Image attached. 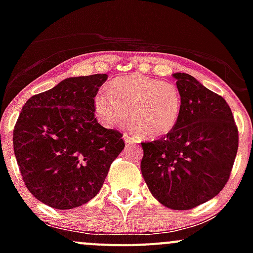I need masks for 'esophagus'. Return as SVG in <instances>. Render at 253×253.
I'll use <instances>...</instances> for the list:
<instances>
[{"label": "esophagus", "instance_id": "obj_1", "mask_svg": "<svg viewBox=\"0 0 253 253\" xmlns=\"http://www.w3.org/2000/svg\"><path fill=\"white\" fill-rule=\"evenodd\" d=\"M124 141L125 143H137V141L134 138H132L128 133L124 134Z\"/></svg>", "mask_w": 253, "mask_h": 253}]
</instances>
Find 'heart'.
I'll list each match as a JSON object with an SVG mask.
<instances>
[{
    "instance_id": "obj_1",
    "label": "heart",
    "mask_w": 253,
    "mask_h": 253,
    "mask_svg": "<svg viewBox=\"0 0 253 253\" xmlns=\"http://www.w3.org/2000/svg\"><path fill=\"white\" fill-rule=\"evenodd\" d=\"M96 116L108 126H120L128 117L141 136L155 139L171 133L182 114V95L171 82L132 73L116 78L109 90L94 98Z\"/></svg>"
}]
</instances>
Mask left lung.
Listing matches in <instances>:
<instances>
[{
    "mask_svg": "<svg viewBox=\"0 0 253 253\" xmlns=\"http://www.w3.org/2000/svg\"><path fill=\"white\" fill-rule=\"evenodd\" d=\"M182 114L174 131L142 143L141 170L163 206L186 211L215 197L228 182L239 145L230 108L187 73H174Z\"/></svg>",
    "mask_w": 253,
    "mask_h": 253,
    "instance_id": "left-lung-1",
    "label": "left lung"
}]
</instances>
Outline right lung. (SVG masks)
I'll return each mask as SVG.
<instances>
[{
    "instance_id": "add662e5",
    "label": "right lung",
    "mask_w": 253,
    "mask_h": 253,
    "mask_svg": "<svg viewBox=\"0 0 253 253\" xmlns=\"http://www.w3.org/2000/svg\"><path fill=\"white\" fill-rule=\"evenodd\" d=\"M108 75L71 77L33 95L13 131L23 181L37 200L72 209L100 191L111 163L125 148L122 134L95 119L94 98Z\"/></svg>"
}]
</instances>
